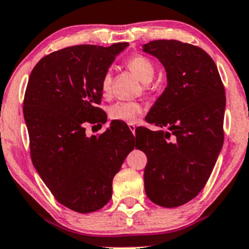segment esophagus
<instances>
[{"instance_id": "1", "label": "esophagus", "mask_w": 249, "mask_h": 249, "mask_svg": "<svg viewBox=\"0 0 249 249\" xmlns=\"http://www.w3.org/2000/svg\"><path fill=\"white\" fill-rule=\"evenodd\" d=\"M128 128H130L131 132H132L133 134L136 133V125H134L133 123H130V124H128Z\"/></svg>"}]
</instances>
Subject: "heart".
<instances>
[{
  "label": "heart",
  "instance_id": "b5f03b06",
  "mask_svg": "<svg viewBox=\"0 0 249 249\" xmlns=\"http://www.w3.org/2000/svg\"><path fill=\"white\" fill-rule=\"evenodd\" d=\"M126 66L142 83H149L155 75V67L153 62L143 55H134L127 60ZM111 71H107L102 77L101 88L104 95H107L111 89ZM143 107L138 102L119 101L110 107L109 116L111 119L126 123H134L138 117L142 115Z\"/></svg>",
  "mask_w": 249,
  "mask_h": 249
}]
</instances>
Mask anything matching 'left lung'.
Instances as JSON below:
<instances>
[{"label":"left lung","mask_w":249,"mask_h":249,"mask_svg":"<svg viewBox=\"0 0 249 249\" xmlns=\"http://www.w3.org/2000/svg\"><path fill=\"white\" fill-rule=\"evenodd\" d=\"M142 51L163 65L167 87L146 116L159 130H136V148L147 155L148 198L176 208L204 188L223 147L225 89L214 61L200 47L153 40Z\"/></svg>","instance_id":"8db88e82"}]
</instances>
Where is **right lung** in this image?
Wrapping results in <instances>:
<instances>
[{"label":"right lung","mask_w":249,"mask_h":249,"mask_svg":"<svg viewBox=\"0 0 249 249\" xmlns=\"http://www.w3.org/2000/svg\"><path fill=\"white\" fill-rule=\"evenodd\" d=\"M127 46L66 47L40 59L29 77L23 113L32 163L60 204L80 213L109 202L113 176L134 148L124 124L112 122L106 132L91 137L85 128L87 123L107 122L97 107L101 81Z\"/></svg>","instance_id":"add662e5"}]
</instances>
